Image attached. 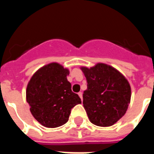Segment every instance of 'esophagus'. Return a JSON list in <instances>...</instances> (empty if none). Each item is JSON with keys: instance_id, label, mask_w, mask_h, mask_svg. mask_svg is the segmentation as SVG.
<instances>
[{"instance_id": "obj_1", "label": "esophagus", "mask_w": 154, "mask_h": 154, "mask_svg": "<svg viewBox=\"0 0 154 154\" xmlns=\"http://www.w3.org/2000/svg\"><path fill=\"white\" fill-rule=\"evenodd\" d=\"M78 95H79L80 98H81L82 100V98H83V97H82V92H80V93H78Z\"/></svg>"}]
</instances>
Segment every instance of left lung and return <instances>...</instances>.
<instances>
[{
    "label": "left lung",
    "instance_id": "left-lung-1",
    "mask_svg": "<svg viewBox=\"0 0 154 154\" xmlns=\"http://www.w3.org/2000/svg\"><path fill=\"white\" fill-rule=\"evenodd\" d=\"M81 69L87 81L83 105L89 121L97 126H111L124 116L130 103L129 82L118 70L103 63Z\"/></svg>",
    "mask_w": 154,
    "mask_h": 154
}]
</instances>
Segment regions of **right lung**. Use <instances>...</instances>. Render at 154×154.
I'll return each instance as SVG.
<instances>
[{"label": "right lung", "mask_w": 154, "mask_h": 154, "mask_svg": "<svg viewBox=\"0 0 154 154\" xmlns=\"http://www.w3.org/2000/svg\"><path fill=\"white\" fill-rule=\"evenodd\" d=\"M69 74L58 63L45 65L32 75L26 89V101L34 118L47 128H56L69 121L72 108L82 101L71 89Z\"/></svg>", "instance_id": "obj_1"}]
</instances>
